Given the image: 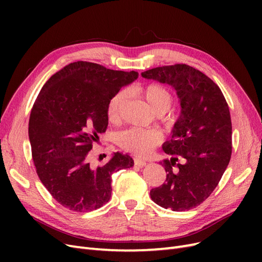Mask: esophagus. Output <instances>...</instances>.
Listing matches in <instances>:
<instances>
[{
    "mask_svg": "<svg viewBox=\"0 0 262 262\" xmlns=\"http://www.w3.org/2000/svg\"><path fill=\"white\" fill-rule=\"evenodd\" d=\"M134 165L138 166V167H144V166H146V162L140 160V158H134Z\"/></svg>",
    "mask_w": 262,
    "mask_h": 262,
    "instance_id": "1",
    "label": "esophagus"
}]
</instances>
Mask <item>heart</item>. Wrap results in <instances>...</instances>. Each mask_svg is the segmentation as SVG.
I'll use <instances>...</instances> for the list:
<instances>
[{
	"mask_svg": "<svg viewBox=\"0 0 262 262\" xmlns=\"http://www.w3.org/2000/svg\"><path fill=\"white\" fill-rule=\"evenodd\" d=\"M138 92L157 115L165 114L171 107L172 96L170 92L160 84H148L140 87ZM125 99L126 94L123 91H119L110 97L107 104V117L110 121L116 122L119 120ZM118 141L125 150L144 156L148 155L158 144H161L163 134L157 130L130 128L119 134Z\"/></svg>",
	"mask_w": 262,
	"mask_h": 262,
	"instance_id": "heart-1",
	"label": "heart"
}]
</instances>
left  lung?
<instances>
[{"label": "left lung", "mask_w": 262, "mask_h": 262, "mask_svg": "<svg viewBox=\"0 0 262 262\" xmlns=\"http://www.w3.org/2000/svg\"><path fill=\"white\" fill-rule=\"evenodd\" d=\"M175 89L181 112L163 144L166 182L150 190L164 209L187 211L200 205L216 188L232 155V121L220 87L199 70L187 64L165 66L141 74ZM181 159L182 164L178 163Z\"/></svg>", "instance_id": "1"}]
</instances>
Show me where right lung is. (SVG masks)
Wrapping results in <instances>:
<instances>
[{"label":"right lung","instance_id":"right-lung-1","mask_svg":"<svg viewBox=\"0 0 262 262\" xmlns=\"http://www.w3.org/2000/svg\"><path fill=\"white\" fill-rule=\"evenodd\" d=\"M138 76L77 61L53 74L39 93L28 124L31 155L39 179L62 207L101 208L112 196L113 172L134 165L131 156L117 152L93 167L89 152L107 129L108 100Z\"/></svg>","mask_w":262,"mask_h":262}]
</instances>
